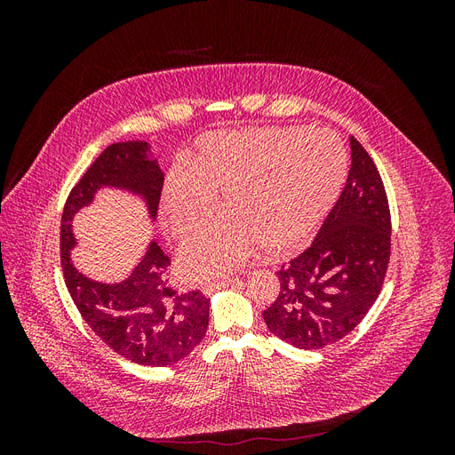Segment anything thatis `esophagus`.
Returning a JSON list of instances; mask_svg holds the SVG:
<instances>
[{"mask_svg":"<svg viewBox=\"0 0 455 455\" xmlns=\"http://www.w3.org/2000/svg\"><path fill=\"white\" fill-rule=\"evenodd\" d=\"M237 279H233V277H228V279H224V281H216V283H209V284H204L203 286V294L204 296H211L212 292H216V291H222V288H228V286H231L233 283H235Z\"/></svg>","mask_w":455,"mask_h":455,"instance_id":"esophagus-1","label":"esophagus"}]
</instances>
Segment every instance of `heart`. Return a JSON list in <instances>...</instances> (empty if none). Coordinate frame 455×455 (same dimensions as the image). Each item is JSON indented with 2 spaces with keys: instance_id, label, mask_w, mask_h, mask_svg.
I'll return each instance as SVG.
<instances>
[{
  "instance_id": "heart-1",
  "label": "heart",
  "mask_w": 455,
  "mask_h": 455,
  "mask_svg": "<svg viewBox=\"0 0 455 455\" xmlns=\"http://www.w3.org/2000/svg\"><path fill=\"white\" fill-rule=\"evenodd\" d=\"M346 178L336 136L304 129L209 132L197 140L186 172L163 188L161 224L191 239L178 258L182 277L204 281L241 266L256 246L267 254L299 249L332 209Z\"/></svg>"
}]
</instances>
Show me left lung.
I'll return each mask as SVG.
<instances>
[{"label":"left lung","instance_id":"obj_1","mask_svg":"<svg viewBox=\"0 0 455 455\" xmlns=\"http://www.w3.org/2000/svg\"><path fill=\"white\" fill-rule=\"evenodd\" d=\"M391 252L381 176L351 136V169L334 209L306 252L283 264L281 291L264 311L269 332L298 349L346 338L379 296Z\"/></svg>","mask_w":455,"mask_h":455}]
</instances>
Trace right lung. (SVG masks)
<instances>
[{
	"instance_id": "obj_1",
	"label": "right lung",
	"mask_w": 455,
	"mask_h": 455,
	"mask_svg": "<svg viewBox=\"0 0 455 455\" xmlns=\"http://www.w3.org/2000/svg\"><path fill=\"white\" fill-rule=\"evenodd\" d=\"M163 180L148 142L108 146L70 191L60 222V261L76 307L108 347L144 366L174 364L199 346L209 326V299L199 291H172L167 284L171 259L156 239L149 241L127 279L102 283L87 277L72 261L77 246L72 224L102 188L136 196L144 203L148 218L156 222Z\"/></svg>"
}]
</instances>
